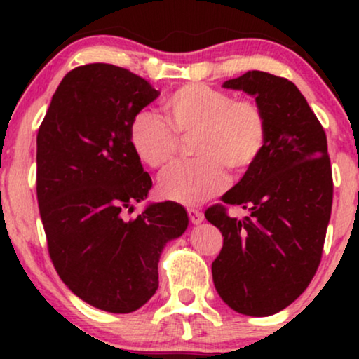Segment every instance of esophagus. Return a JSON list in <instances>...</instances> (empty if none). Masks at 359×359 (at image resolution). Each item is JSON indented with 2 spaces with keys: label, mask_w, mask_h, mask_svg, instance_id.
Wrapping results in <instances>:
<instances>
[{
  "label": "esophagus",
  "mask_w": 359,
  "mask_h": 359,
  "mask_svg": "<svg viewBox=\"0 0 359 359\" xmlns=\"http://www.w3.org/2000/svg\"><path fill=\"white\" fill-rule=\"evenodd\" d=\"M188 215H189V220L193 224H201L204 220V214L201 212L199 209H193V208L188 209Z\"/></svg>",
  "instance_id": "1"
}]
</instances>
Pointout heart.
<instances>
[{"mask_svg": "<svg viewBox=\"0 0 359 359\" xmlns=\"http://www.w3.org/2000/svg\"><path fill=\"white\" fill-rule=\"evenodd\" d=\"M166 122L154 112L132 117L129 144L142 163L165 168L178 151L180 137L198 134L193 161L166 171L160 191L176 203L194 205L224 189L227 171L233 176L252 170L268 144V121L262 107L250 100L203 83L180 86L163 101Z\"/></svg>", "mask_w": 359, "mask_h": 359, "instance_id": "heart-1", "label": "heart"}]
</instances>
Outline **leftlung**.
<instances>
[{"label": "left lung", "mask_w": 359, "mask_h": 359, "mask_svg": "<svg viewBox=\"0 0 359 359\" xmlns=\"http://www.w3.org/2000/svg\"><path fill=\"white\" fill-rule=\"evenodd\" d=\"M255 96L268 121V144L257 165L204 215L224 237L212 262L219 296L235 312L273 316L306 291L322 259L332 214L333 181L327 135L297 86L252 70L224 83Z\"/></svg>", "instance_id": "8db88e82"}]
</instances>
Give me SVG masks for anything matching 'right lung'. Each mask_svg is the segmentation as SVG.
I'll use <instances>...</instances> for the list:
<instances>
[{"label":"right lung","instance_id":"add662e5","mask_svg":"<svg viewBox=\"0 0 359 359\" xmlns=\"http://www.w3.org/2000/svg\"><path fill=\"white\" fill-rule=\"evenodd\" d=\"M158 95L126 68L76 67L63 76L37 132V201L48 255L68 289L106 312H134L154 296L161 250L188 229V214L173 201L124 217L151 188L129 126Z\"/></svg>","mask_w":359,"mask_h":359}]
</instances>
